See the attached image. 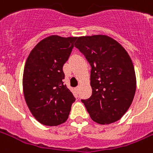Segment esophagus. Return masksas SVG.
<instances>
[{
  "label": "esophagus",
  "mask_w": 153,
  "mask_h": 153,
  "mask_svg": "<svg viewBox=\"0 0 153 153\" xmlns=\"http://www.w3.org/2000/svg\"><path fill=\"white\" fill-rule=\"evenodd\" d=\"M79 88H80L79 86H78V87H76V88H75V90H76V91H79Z\"/></svg>",
  "instance_id": "obj_1"
}]
</instances>
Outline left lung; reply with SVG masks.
Masks as SVG:
<instances>
[{"mask_svg":"<svg viewBox=\"0 0 153 153\" xmlns=\"http://www.w3.org/2000/svg\"><path fill=\"white\" fill-rule=\"evenodd\" d=\"M79 48L91 66L92 94L82 100L90 117L99 124H110L130 108L136 91L134 65L122 45L106 35L78 37Z\"/></svg>","mask_w":153,"mask_h":153,"instance_id":"left-lung-1","label":"left lung"}]
</instances>
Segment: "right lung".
Listing matches in <instances>:
<instances>
[{
    "mask_svg": "<svg viewBox=\"0 0 153 153\" xmlns=\"http://www.w3.org/2000/svg\"><path fill=\"white\" fill-rule=\"evenodd\" d=\"M77 37L52 35L37 44L25 63L22 89L34 117L43 125H61L68 119L73 94L63 83V65Z\"/></svg>",
    "mask_w": 153,
    "mask_h": 153,
    "instance_id": "right-lung-1",
    "label": "right lung"
}]
</instances>
